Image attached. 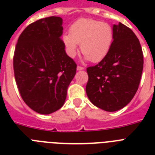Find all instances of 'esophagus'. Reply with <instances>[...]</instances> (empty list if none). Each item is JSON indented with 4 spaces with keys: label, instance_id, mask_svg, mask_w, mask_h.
Masks as SVG:
<instances>
[{
    "label": "esophagus",
    "instance_id": "esophagus-1",
    "mask_svg": "<svg viewBox=\"0 0 155 155\" xmlns=\"http://www.w3.org/2000/svg\"><path fill=\"white\" fill-rule=\"evenodd\" d=\"M84 67H81V66H77V70L78 71H81V70H84Z\"/></svg>",
    "mask_w": 155,
    "mask_h": 155
}]
</instances>
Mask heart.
I'll return each mask as SVG.
<instances>
[{
	"label": "heart",
	"instance_id": "1",
	"mask_svg": "<svg viewBox=\"0 0 155 155\" xmlns=\"http://www.w3.org/2000/svg\"><path fill=\"white\" fill-rule=\"evenodd\" d=\"M113 40V30L109 24L92 18H81L73 23L70 35L63 36L68 52L74 56L78 44L85 58L93 63L101 61L108 53Z\"/></svg>",
	"mask_w": 155,
	"mask_h": 155
}]
</instances>
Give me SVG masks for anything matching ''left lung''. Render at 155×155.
Returning a JSON list of instances; mask_svg holds the SVG:
<instances>
[{"label": "left lung", "instance_id": "1", "mask_svg": "<svg viewBox=\"0 0 155 155\" xmlns=\"http://www.w3.org/2000/svg\"><path fill=\"white\" fill-rule=\"evenodd\" d=\"M113 41L107 55L87 68L86 93L95 106L114 112L131 101L143 70V53L138 38L124 24L114 25Z\"/></svg>", "mask_w": 155, "mask_h": 155}]
</instances>
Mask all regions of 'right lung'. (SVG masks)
<instances>
[{"instance_id":"obj_1","label":"right lung","mask_w":155,"mask_h":155,"mask_svg":"<svg viewBox=\"0 0 155 155\" xmlns=\"http://www.w3.org/2000/svg\"><path fill=\"white\" fill-rule=\"evenodd\" d=\"M63 19L48 17L31 23L18 38L13 71L22 100L35 112L50 114L63 105L76 63L60 38Z\"/></svg>"}]
</instances>
